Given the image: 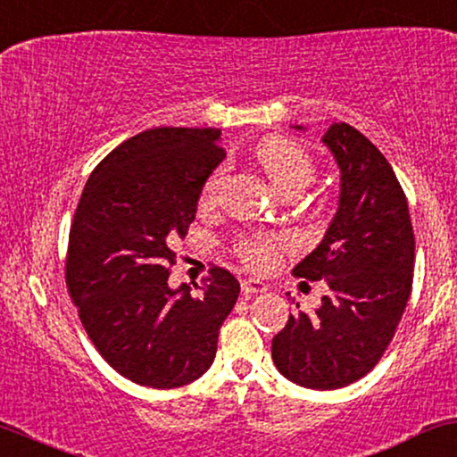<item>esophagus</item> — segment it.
I'll return each instance as SVG.
<instances>
[{
	"mask_svg": "<svg viewBox=\"0 0 457 457\" xmlns=\"http://www.w3.org/2000/svg\"><path fill=\"white\" fill-rule=\"evenodd\" d=\"M265 291H268V285L262 280H255V278L242 280V293H245V295H257V293H265Z\"/></svg>",
	"mask_w": 457,
	"mask_h": 457,
	"instance_id": "34e87169",
	"label": "esophagus"
}]
</instances>
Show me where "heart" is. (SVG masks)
I'll list each match as a JSON object with an SVG mask.
<instances>
[{
    "mask_svg": "<svg viewBox=\"0 0 457 457\" xmlns=\"http://www.w3.org/2000/svg\"><path fill=\"white\" fill-rule=\"evenodd\" d=\"M255 160L263 175L270 179V183L278 192L287 189H303L314 179V160L299 143L291 141L285 137H268L255 147ZM223 169H217L209 177V181L202 187V202L211 204L215 200L221 186ZM282 240L278 238H253L242 245V255L255 268H270L276 263L280 251Z\"/></svg>",
    "mask_w": 457,
    "mask_h": 457,
    "instance_id": "b5f03b06",
    "label": "heart"
}]
</instances>
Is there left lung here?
<instances>
[{"label":"left lung","mask_w":457,"mask_h":457,"mask_svg":"<svg viewBox=\"0 0 457 457\" xmlns=\"http://www.w3.org/2000/svg\"><path fill=\"white\" fill-rule=\"evenodd\" d=\"M322 143L339 169L337 212L293 274L325 280L328 293L314 314L288 316L271 339V358L293 384L335 390L371 371L395 337L411 295L415 240L407 198L384 154L344 122Z\"/></svg>","instance_id":"obj_1"}]
</instances>
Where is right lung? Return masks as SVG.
Masks as SVG:
<instances>
[{"mask_svg":"<svg viewBox=\"0 0 457 457\" xmlns=\"http://www.w3.org/2000/svg\"><path fill=\"white\" fill-rule=\"evenodd\" d=\"M221 130L152 129L92 170L69 232L67 287L99 354L147 388H179L209 371L219 328L240 295L223 268L192 293L172 288V251L206 179L221 164Z\"/></svg>","mask_w":457,"mask_h":457,"instance_id":"add662e5","label":"right lung"}]
</instances>
